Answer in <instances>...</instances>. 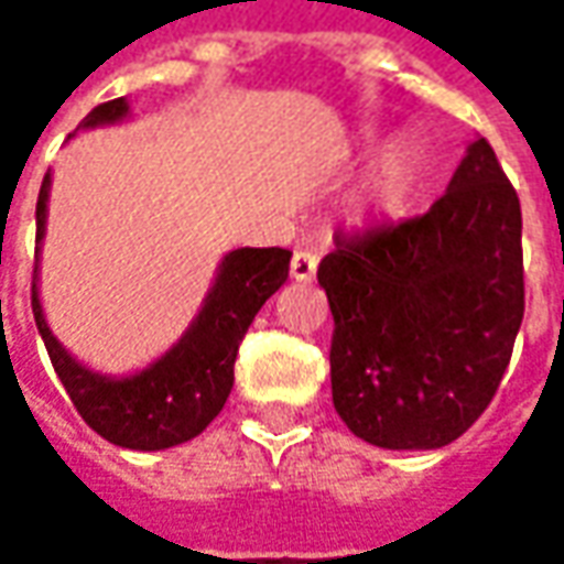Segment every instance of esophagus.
Wrapping results in <instances>:
<instances>
[{"mask_svg":"<svg viewBox=\"0 0 564 564\" xmlns=\"http://www.w3.org/2000/svg\"><path fill=\"white\" fill-rule=\"evenodd\" d=\"M316 263H319L316 250H294V257H292L294 282H311V279L316 275Z\"/></svg>","mask_w":564,"mask_h":564,"instance_id":"obj_1","label":"esophagus"}]
</instances>
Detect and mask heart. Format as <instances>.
I'll list each match as a JSON object with an SVG mask.
<instances>
[{
    "mask_svg": "<svg viewBox=\"0 0 564 564\" xmlns=\"http://www.w3.org/2000/svg\"><path fill=\"white\" fill-rule=\"evenodd\" d=\"M417 178H421V153L408 143H399L382 156L370 182V200L379 209H401L411 200Z\"/></svg>",
    "mask_w": 564,
    "mask_h": 564,
    "instance_id": "heart-1",
    "label": "heart"
}]
</instances>
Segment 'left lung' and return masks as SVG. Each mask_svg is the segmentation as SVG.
Instances as JSON below:
<instances>
[{"label": "left lung", "instance_id": "left-lung-1", "mask_svg": "<svg viewBox=\"0 0 564 564\" xmlns=\"http://www.w3.org/2000/svg\"><path fill=\"white\" fill-rule=\"evenodd\" d=\"M316 279L348 430L379 448L458 440L496 395L524 319L521 200L487 138L423 216L338 231Z\"/></svg>", "mask_w": 564, "mask_h": 564}]
</instances>
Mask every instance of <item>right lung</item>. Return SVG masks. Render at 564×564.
<instances>
[{
  "instance_id": "add662e5",
  "label": "right lung",
  "mask_w": 564,
  "mask_h": 564,
  "mask_svg": "<svg viewBox=\"0 0 564 564\" xmlns=\"http://www.w3.org/2000/svg\"><path fill=\"white\" fill-rule=\"evenodd\" d=\"M124 112V99H109L99 102L80 124L90 128L119 121ZM46 197L50 172L36 197V241L43 238L46 226ZM289 263L292 250L285 248L231 250L187 336L163 360L131 379H106L68 358L43 319L36 279L31 282L33 319L46 341L55 373L87 426L121 448L156 452L194 440L223 411L235 382V358L245 333L267 297L285 285Z\"/></svg>"
}]
</instances>
